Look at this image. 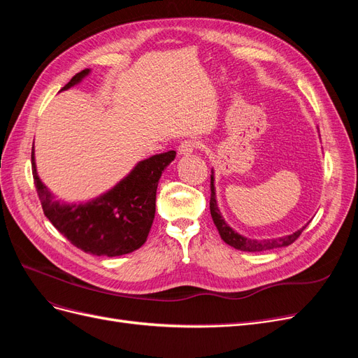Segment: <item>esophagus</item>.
Listing matches in <instances>:
<instances>
[{
  "label": "esophagus",
  "mask_w": 358,
  "mask_h": 358,
  "mask_svg": "<svg viewBox=\"0 0 358 358\" xmlns=\"http://www.w3.org/2000/svg\"><path fill=\"white\" fill-rule=\"evenodd\" d=\"M200 148H201V143L199 140H183V142L179 145L178 150L180 155H189L194 152V150Z\"/></svg>",
  "instance_id": "34e87169"
}]
</instances>
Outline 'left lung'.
I'll return each mask as SVG.
<instances>
[{"mask_svg": "<svg viewBox=\"0 0 358 358\" xmlns=\"http://www.w3.org/2000/svg\"><path fill=\"white\" fill-rule=\"evenodd\" d=\"M210 215H212V220L216 225V229H218L221 239L227 245H230L236 249H241V251H246V252H262V251H268V249L288 246L292 242H296L299 239V236L301 234V231L306 229V227H303L301 230L292 233L289 236H284V237H279V239H270V241L268 239L267 241L248 239V237H243L239 233H236L231 227L224 221L222 215L218 209V204H216L215 187H213V173L210 176Z\"/></svg>", "mask_w": 358, "mask_h": 358, "instance_id": "1", "label": "left lung"}]
</instances>
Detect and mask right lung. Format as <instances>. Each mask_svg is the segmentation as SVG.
<instances>
[{
    "mask_svg": "<svg viewBox=\"0 0 358 358\" xmlns=\"http://www.w3.org/2000/svg\"><path fill=\"white\" fill-rule=\"evenodd\" d=\"M88 73L86 69L74 74L61 91L79 83ZM175 157V150H169L140 161L115 188L80 204L53 199L37 176L34 146L31 152L32 178L46 218L71 245L86 254L117 257L136 251L146 242L155 218L158 180Z\"/></svg>",
    "mask_w": 358,
    "mask_h": 358,
    "instance_id": "obj_1",
    "label": "right lung"
}]
</instances>
